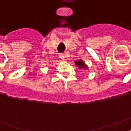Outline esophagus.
Returning a JSON list of instances; mask_svg holds the SVG:
<instances>
[{
  "mask_svg": "<svg viewBox=\"0 0 131 131\" xmlns=\"http://www.w3.org/2000/svg\"><path fill=\"white\" fill-rule=\"evenodd\" d=\"M59 58H61L62 59H65V55L63 54H59Z\"/></svg>",
  "mask_w": 131,
  "mask_h": 131,
  "instance_id": "obj_1",
  "label": "esophagus"
}]
</instances>
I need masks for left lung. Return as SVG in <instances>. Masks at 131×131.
<instances>
[{"label":"left lung","instance_id":"1","mask_svg":"<svg viewBox=\"0 0 131 131\" xmlns=\"http://www.w3.org/2000/svg\"><path fill=\"white\" fill-rule=\"evenodd\" d=\"M76 65L78 67L79 69H83V70H88V66L85 64V62L82 59H79L77 61H75Z\"/></svg>","mask_w":131,"mask_h":131}]
</instances>
